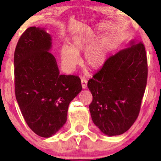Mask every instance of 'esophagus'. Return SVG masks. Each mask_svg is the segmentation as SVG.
Here are the masks:
<instances>
[{"instance_id": "34e87169", "label": "esophagus", "mask_w": 161, "mask_h": 161, "mask_svg": "<svg viewBox=\"0 0 161 161\" xmlns=\"http://www.w3.org/2000/svg\"><path fill=\"white\" fill-rule=\"evenodd\" d=\"M81 85L83 89H86L87 88V80L85 79H81Z\"/></svg>"}]
</instances>
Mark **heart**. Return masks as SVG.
<instances>
[{
  "label": "heart",
  "mask_w": 161,
  "mask_h": 161,
  "mask_svg": "<svg viewBox=\"0 0 161 161\" xmlns=\"http://www.w3.org/2000/svg\"><path fill=\"white\" fill-rule=\"evenodd\" d=\"M95 34H78L69 39V47L61 46L59 49L62 66L67 71H72L78 63L81 52H84L83 64L89 69L97 70L106 62L111 50V41L104 36L96 42Z\"/></svg>",
  "instance_id": "1"
}]
</instances>
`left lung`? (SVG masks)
Here are the masks:
<instances>
[{
	"instance_id": "1",
	"label": "left lung",
	"mask_w": 161,
	"mask_h": 161,
	"mask_svg": "<svg viewBox=\"0 0 161 161\" xmlns=\"http://www.w3.org/2000/svg\"><path fill=\"white\" fill-rule=\"evenodd\" d=\"M147 58L142 42L109 57L88 81L93 96L89 111L94 124L105 135L119 136L130 128L140 111L147 80Z\"/></svg>"
}]
</instances>
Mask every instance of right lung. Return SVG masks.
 Returning <instances> with one entry per match:
<instances>
[{"label": "right lung", "mask_w": 161, "mask_h": 161, "mask_svg": "<svg viewBox=\"0 0 161 161\" xmlns=\"http://www.w3.org/2000/svg\"><path fill=\"white\" fill-rule=\"evenodd\" d=\"M51 48V35L33 26L22 34L14 56L17 103L28 127L43 138L64 125L69 103L82 90L78 76L60 75Z\"/></svg>", "instance_id": "add662e5"}]
</instances>
